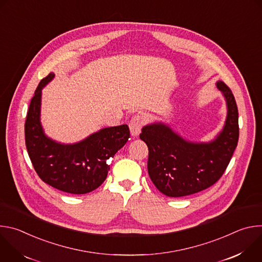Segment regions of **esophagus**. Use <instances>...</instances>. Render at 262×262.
Masks as SVG:
<instances>
[{
    "mask_svg": "<svg viewBox=\"0 0 262 262\" xmlns=\"http://www.w3.org/2000/svg\"><path fill=\"white\" fill-rule=\"evenodd\" d=\"M145 123V118L142 115H135L130 122H129V129H130V135L133 137H138L141 133V129Z\"/></svg>",
    "mask_w": 262,
    "mask_h": 262,
    "instance_id": "esophagus-1",
    "label": "esophagus"
}]
</instances>
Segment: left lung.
I'll return each instance as SVG.
<instances>
[{"mask_svg":"<svg viewBox=\"0 0 262 262\" xmlns=\"http://www.w3.org/2000/svg\"><path fill=\"white\" fill-rule=\"evenodd\" d=\"M225 97L227 117L222 132L210 142L183 139L162 122L142 128L140 139L148 146V174L157 189L168 197H183L214 184L225 172L238 142V111L227 85L219 81Z\"/></svg>","mask_w":262,"mask_h":262,"instance_id":"8db88e82","label":"left lung"}]
</instances>
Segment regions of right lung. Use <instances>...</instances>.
I'll use <instances>...</instances> for the list:
<instances>
[{
  "instance_id": "1",
  "label": "right lung",
  "mask_w": 262,
  "mask_h": 262,
  "mask_svg": "<svg viewBox=\"0 0 262 262\" xmlns=\"http://www.w3.org/2000/svg\"><path fill=\"white\" fill-rule=\"evenodd\" d=\"M55 74L42 79L31 99L25 123L28 155L38 176L53 188L69 194H87L105 180L113 158L129 138L126 124L102 128L81 142L61 144L49 138L40 122L42 88Z\"/></svg>"
}]
</instances>
